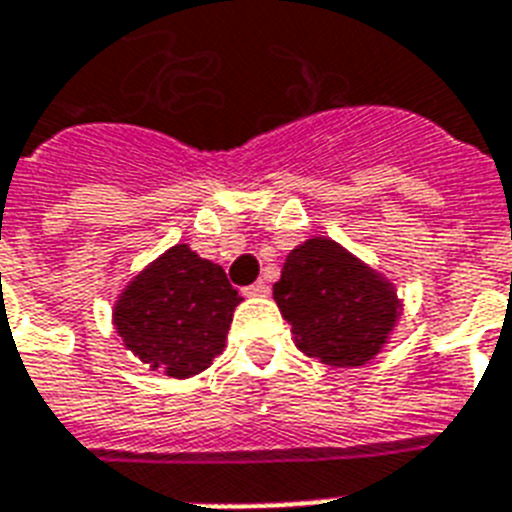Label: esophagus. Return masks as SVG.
I'll list each match as a JSON object with an SVG mask.
<instances>
[{
	"label": "esophagus",
	"instance_id": "1",
	"mask_svg": "<svg viewBox=\"0 0 512 512\" xmlns=\"http://www.w3.org/2000/svg\"><path fill=\"white\" fill-rule=\"evenodd\" d=\"M268 292H271V287H268L265 281H255L252 287H247V295L249 297H265V295H268Z\"/></svg>",
	"mask_w": 512,
	"mask_h": 512
}]
</instances>
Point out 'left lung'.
I'll return each mask as SVG.
<instances>
[{"label":"left lung","mask_w":512,"mask_h":512,"mask_svg":"<svg viewBox=\"0 0 512 512\" xmlns=\"http://www.w3.org/2000/svg\"><path fill=\"white\" fill-rule=\"evenodd\" d=\"M273 300L292 324L297 348L342 369L369 364L404 311L393 281L327 236L289 252Z\"/></svg>","instance_id":"obj_1"}]
</instances>
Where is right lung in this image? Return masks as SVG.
Wrapping results in <instances>:
<instances>
[{"mask_svg":"<svg viewBox=\"0 0 512 512\" xmlns=\"http://www.w3.org/2000/svg\"><path fill=\"white\" fill-rule=\"evenodd\" d=\"M239 303L220 265L175 244L116 297L114 329L151 372L188 380L223 353Z\"/></svg>","mask_w":512,"mask_h":512,"instance_id":"1","label":"right lung"}]
</instances>
